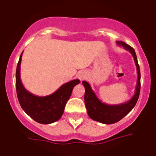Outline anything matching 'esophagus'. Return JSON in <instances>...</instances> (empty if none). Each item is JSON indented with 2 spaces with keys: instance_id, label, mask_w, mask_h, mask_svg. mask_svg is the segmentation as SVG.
I'll list each match as a JSON object with an SVG mask.
<instances>
[{
  "instance_id": "esophagus-1",
  "label": "esophagus",
  "mask_w": 156,
  "mask_h": 156,
  "mask_svg": "<svg viewBox=\"0 0 156 156\" xmlns=\"http://www.w3.org/2000/svg\"><path fill=\"white\" fill-rule=\"evenodd\" d=\"M77 77H78V78L80 80V81H82V80H86V78H87L88 73L86 71H81L78 73V74L77 75Z\"/></svg>"
}]
</instances>
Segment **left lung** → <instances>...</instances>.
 Returning a JSON list of instances; mask_svg holds the SVG:
<instances>
[{
	"label": "left lung",
	"instance_id": "8db88e82",
	"mask_svg": "<svg viewBox=\"0 0 156 156\" xmlns=\"http://www.w3.org/2000/svg\"><path fill=\"white\" fill-rule=\"evenodd\" d=\"M117 44L119 46L123 47L124 49L131 53L135 60V66L137 67V84H136L135 94L131 99L125 103L118 104V105H109L105 103H102L92 90L90 84L86 81H82L85 88L84 101L88 116L93 120L106 125L116 123L125 117L128 113H129L131 110L135 107L138 100L140 91V66L135 50L131 46L121 41H117Z\"/></svg>",
	"mask_w": 156,
	"mask_h": 156
}]
</instances>
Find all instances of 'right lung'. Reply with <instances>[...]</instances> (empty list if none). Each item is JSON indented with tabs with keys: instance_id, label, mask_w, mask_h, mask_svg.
Here are the masks:
<instances>
[{
	"instance_id": "add662e5",
	"label": "right lung",
	"mask_w": 156,
	"mask_h": 156,
	"mask_svg": "<svg viewBox=\"0 0 156 156\" xmlns=\"http://www.w3.org/2000/svg\"><path fill=\"white\" fill-rule=\"evenodd\" d=\"M23 52L20 55L16 72V88L19 104L23 111L40 124H51L60 119L65 106L70 98L78 79L70 80L61 86L56 91L46 96L34 95L23 87L21 80L20 68Z\"/></svg>"
}]
</instances>
